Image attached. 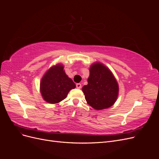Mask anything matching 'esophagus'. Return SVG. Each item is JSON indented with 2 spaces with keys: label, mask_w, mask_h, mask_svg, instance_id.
<instances>
[{
  "label": "esophagus",
  "mask_w": 159,
  "mask_h": 159,
  "mask_svg": "<svg viewBox=\"0 0 159 159\" xmlns=\"http://www.w3.org/2000/svg\"><path fill=\"white\" fill-rule=\"evenodd\" d=\"M76 88H78V89H81V84H80V83L77 84H76Z\"/></svg>",
  "instance_id": "obj_1"
}]
</instances>
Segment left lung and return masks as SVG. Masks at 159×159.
Masks as SVG:
<instances>
[{"label":"left lung","mask_w":159,"mask_h":159,"mask_svg":"<svg viewBox=\"0 0 159 159\" xmlns=\"http://www.w3.org/2000/svg\"><path fill=\"white\" fill-rule=\"evenodd\" d=\"M88 85L82 91L86 102L96 110L107 109L116 102L119 85L112 72L102 63H94L89 68Z\"/></svg>","instance_id":"obj_1"}]
</instances>
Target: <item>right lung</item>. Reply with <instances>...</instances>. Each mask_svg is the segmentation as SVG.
I'll use <instances>...</instances> for the list:
<instances>
[{"label":"right lung","instance_id":"obj_1","mask_svg":"<svg viewBox=\"0 0 159 159\" xmlns=\"http://www.w3.org/2000/svg\"><path fill=\"white\" fill-rule=\"evenodd\" d=\"M75 84L66 74L62 64L52 66L48 70L40 81V93L46 102L55 104L64 100Z\"/></svg>","mask_w":159,"mask_h":159}]
</instances>
